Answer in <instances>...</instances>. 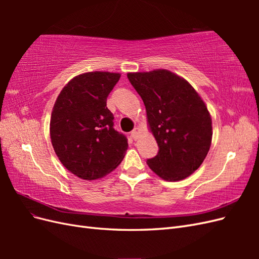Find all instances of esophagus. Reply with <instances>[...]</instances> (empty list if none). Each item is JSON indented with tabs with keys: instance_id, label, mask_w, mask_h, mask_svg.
I'll list each match as a JSON object with an SVG mask.
<instances>
[{
	"instance_id": "obj_1",
	"label": "esophagus",
	"mask_w": 259,
	"mask_h": 259,
	"mask_svg": "<svg viewBox=\"0 0 259 259\" xmlns=\"http://www.w3.org/2000/svg\"><path fill=\"white\" fill-rule=\"evenodd\" d=\"M139 128L138 127H135L134 130L132 131V133H131V136H132V138L134 139V140H136L137 138H138V135H139Z\"/></svg>"
}]
</instances>
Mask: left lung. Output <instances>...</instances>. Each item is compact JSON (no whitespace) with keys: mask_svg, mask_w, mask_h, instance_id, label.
<instances>
[{"mask_svg":"<svg viewBox=\"0 0 259 259\" xmlns=\"http://www.w3.org/2000/svg\"><path fill=\"white\" fill-rule=\"evenodd\" d=\"M142 97L159 152L147 164L161 178L177 182L204 161L211 143V119L204 101L183 77L167 70L128 73Z\"/></svg>","mask_w":259,"mask_h":259,"instance_id":"obj_1","label":"left lung"}]
</instances>
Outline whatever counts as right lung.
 <instances>
[{"instance_id":"obj_1","label":"right lung","mask_w":259,"mask_h":259,"mask_svg":"<svg viewBox=\"0 0 259 259\" xmlns=\"http://www.w3.org/2000/svg\"><path fill=\"white\" fill-rule=\"evenodd\" d=\"M120 73L88 72L70 81L56 99L51 117V139L68 170L85 180L104 177L122 162L127 138L113 127L107 97Z\"/></svg>"}]
</instances>
